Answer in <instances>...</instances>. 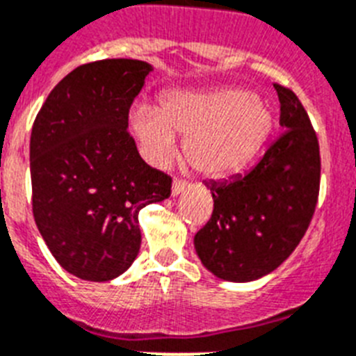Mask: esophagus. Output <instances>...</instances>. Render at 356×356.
Returning a JSON list of instances; mask_svg holds the SVG:
<instances>
[{
	"mask_svg": "<svg viewBox=\"0 0 356 356\" xmlns=\"http://www.w3.org/2000/svg\"><path fill=\"white\" fill-rule=\"evenodd\" d=\"M187 187H189V184H187V181L175 180V181H172V187H171L172 196H178V194H181L184 191H187Z\"/></svg>",
	"mask_w": 356,
	"mask_h": 356,
	"instance_id": "obj_1",
	"label": "esophagus"
}]
</instances>
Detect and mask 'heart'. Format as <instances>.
Returning a JSON list of instances; mask_svg holds the SVG:
<instances>
[{"label":"heart","mask_w":356,"mask_h":356,"mask_svg":"<svg viewBox=\"0 0 356 356\" xmlns=\"http://www.w3.org/2000/svg\"><path fill=\"white\" fill-rule=\"evenodd\" d=\"M272 126L268 106L241 88L169 91L158 109L136 106L131 111V129L151 162H169L176 153V135L184 136L187 162L212 178L247 165Z\"/></svg>","instance_id":"1"}]
</instances>
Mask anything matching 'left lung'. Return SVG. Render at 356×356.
Listing matches in <instances>:
<instances>
[{
    "label": "left lung",
    "instance_id": "8db88e82",
    "mask_svg": "<svg viewBox=\"0 0 356 356\" xmlns=\"http://www.w3.org/2000/svg\"><path fill=\"white\" fill-rule=\"evenodd\" d=\"M273 88L282 135L248 172L205 184L214 211L194 236V248L203 266L223 281H256L273 272L296 250L317 205V135L296 93Z\"/></svg>",
    "mask_w": 356,
    "mask_h": 356
}]
</instances>
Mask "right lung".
<instances>
[{
	"instance_id": "obj_1",
	"label": "right lung",
	"mask_w": 356,
	"mask_h": 356,
	"mask_svg": "<svg viewBox=\"0 0 356 356\" xmlns=\"http://www.w3.org/2000/svg\"><path fill=\"white\" fill-rule=\"evenodd\" d=\"M151 70L136 59L79 66L33 120V220L57 263L84 281L126 272L140 250L138 212L171 196V176L149 167L127 133Z\"/></svg>"
}]
</instances>
